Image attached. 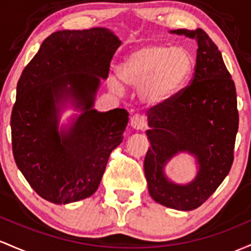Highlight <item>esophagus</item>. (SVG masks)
Here are the masks:
<instances>
[{
    "label": "esophagus",
    "mask_w": 251,
    "mask_h": 251,
    "mask_svg": "<svg viewBox=\"0 0 251 251\" xmlns=\"http://www.w3.org/2000/svg\"><path fill=\"white\" fill-rule=\"evenodd\" d=\"M146 125H147V122H146V118L145 116H142V115L135 114L131 116L130 126H133L135 130H141V129L145 128Z\"/></svg>",
    "instance_id": "esophagus-1"
}]
</instances>
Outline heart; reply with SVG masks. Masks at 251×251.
Masks as SVG:
<instances>
[{
	"instance_id": "obj_1",
	"label": "heart",
	"mask_w": 251,
	"mask_h": 251,
	"mask_svg": "<svg viewBox=\"0 0 251 251\" xmlns=\"http://www.w3.org/2000/svg\"><path fill=\"white\" fill-rule=\"evenodd\" d=\"M192 53L182 47L147 44L131 50L117 67L123 83L139 88L140 97L151 105L165 103L184 86L193 70ZM110 86L121 91L120 84Z\"/></svg>"
}]
</instances>
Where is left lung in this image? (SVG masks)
Segmentation results:
<instances>
[{"mask_svg":"<svg viewBox=\"0 0 251 251\" xmlns=\"http://www.w3.org/2000/svg\"><path fill=\"white\" fill-rule=\"evenodd\" d=\"M171 33L197 41L196 66L191 84L149 109L146 134L151 147L143 166L154 201L191 211L210 198L231 168L238 130L237 97L221 50L201 28ZM180 151L192 153L199 165L196 178L187 185L172 183L164 176V166Z\"/></svg>","mask_w":251,"mask_h":251,"instance_id":"8db88e82","label":"left lung"}]
</instances>
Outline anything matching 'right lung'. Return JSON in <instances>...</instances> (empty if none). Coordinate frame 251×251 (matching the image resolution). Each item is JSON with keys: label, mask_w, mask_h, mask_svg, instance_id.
Here are the masks:
<instances>
[{"label": "right lung", "mask_w": 251, "mask_h": 251, "mask_svg": "<svg viewBox=\"0 0 251 251\" xmlns=\"http://www.w3.org/2000/svg\"><path fill=\"white\" fill-rule=\"evenodd\" d=\"M120 46L103 27L58 30L22 71L10 118L13 154L30 187L46 201L69 204L92 196L122 142L128 111L94 109ZM69 101L82 114L58 132V111Z\"/></svg>", "instance_id": "obj_1"}]
</instances>
